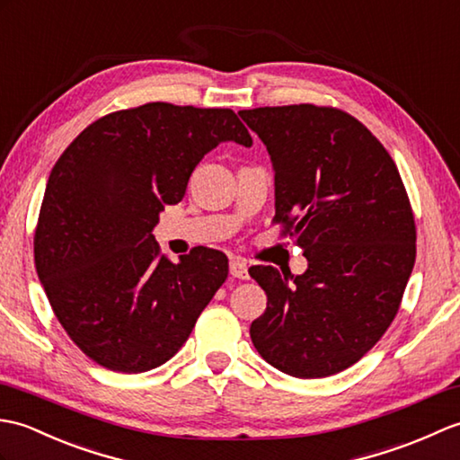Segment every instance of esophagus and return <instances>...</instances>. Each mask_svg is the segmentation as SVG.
Returning <instances> with one entry per match:
<instances>
[{
  "instance_id": "34e87169",
  "label": "esophagus",
  "mask_w": 460,
  "mask_h": 460,
  "mask_svg": "<svg viewBox=\"0 0 460 460\" xmlns=\"http://www.w3.org/2000/svg\"><path fill=\"white\" fill-rule=\"evenodd\" d=\"M230 275L236 279H250L248 263L243 260H232L230 261Z\"/></svg>"
}]
</instances>
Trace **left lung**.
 I'll use <instances>...</instances> for the list:
<instances>
[{
	"label": "left lung",
	"instance_id": "left-lung-1",
	"mask_svg": "<svg viewBox=\"0 0 460 460\" xmlns=\"http://www.w3.org/2000/svg\"><path fill=\"white\" fill-rule=\"evenodd\" d=\"M268 147L275 222L307 271L253 265L268 309L250 326L261 358L295 377L358 362L392 324L415 263V220L390 153L342 110L299 104L238 111Z\"/></svg>",
	"mask_w": 460,
	"mask_h": 460
}]
</instances>
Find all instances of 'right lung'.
Returning a JSON list of instances; mask_svg holds the SVG:
<instances>
[{"label": "right lung", "mask_w": 460, "mask_h": 460, "mask_svg": "<svg viewBox=\"0 0 460 460\" xmlns=\"http://www.w3.org/2000/svg\"><path fill=\"white\" fill-rule=\"evenodd\" d=\"M222 141L250 147L228 108L151 102L90 124L55 163L35 230V268L58 323L88 358L139 374L175 356L228 278L218 250L172 263L153 228Z\"/></svg>", "instance_id": "add662e5"}]
</instances>
